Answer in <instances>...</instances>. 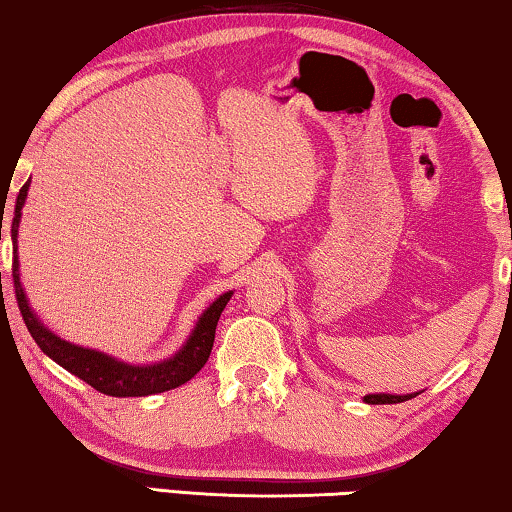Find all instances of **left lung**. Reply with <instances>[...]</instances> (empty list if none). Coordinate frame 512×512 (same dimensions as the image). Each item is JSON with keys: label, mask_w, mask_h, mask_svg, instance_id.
Here are the masks:
<instances>
[{"label": "left lung", "mask_w": 512, "mask_h": 512, "mask_svg": "<svg viewBox=\"0 0 512 512\" xmlns=\"http://www.w3.org/2000/svg\"><path fill=\"white\" fill-rule=\"evenodd\" d=\"M417 394H422V391H417ZM417 394H403V396H396V394H368V396H363V401H366L368 405L403 403V401H410V398H415Z\"/></svg>", "instance_id": "left-lung-1"}]
</instances>
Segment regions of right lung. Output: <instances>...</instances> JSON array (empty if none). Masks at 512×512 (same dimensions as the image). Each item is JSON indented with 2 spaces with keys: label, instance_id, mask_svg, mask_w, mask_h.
Here are the masks:
<instances>
[{
  "label": "right lung",
  "instance_id": "1",
  "mask_svg": "<svg viewBox=\"0 0 512 512\" xmlns=\"http://www.w3.org/2000/svg\"><path fill=\"white\" fill-rule=\"evenodd\" d=\"M27 191H30V181H25V186L20 188L16 207H13V221H11L13 289H16V300H18L20 314H23L27 331L32 333V338L39 345L41 352H44L48 359L58 363V366L65 368L67 373L76 375L79 380L100 391V394L118 396V398L163 394V391L177 389L184 382L191 380L193 375H198L200 368L207 363L209 354H212L216 324H219L223 307L228 305L233 291L221 293V296L200 314L191 335H188L181 349H177L170 359H163L158 363H125L111 354H104V352H97V349H88V347L74 345V342L62 340L60 335H55L51 328L44 326V321L34 314V310L30 307V300L25 296L23 284H20L18 226H20V216H23ZM2 214H4V207H2Z\"/></svg>",
  "mask_w": 512,
  "mask_h": 512
}]
</instances>
